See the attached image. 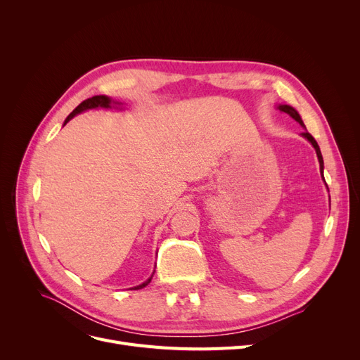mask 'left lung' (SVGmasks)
I'll list each match as a JSON object with an SVG mask.
<instances>
[{
    "instance_id": "1",
    "label": "left lung",
    "mask_w": 360,
    "mask_h": 360,
    "mask_svg": "<svg viewBox=\"0 0 360 360\" xmlns=\"http://www.w3.org/2000/svg\"><path fill=\"white\" fill-rule=\"evenodd\" d=\"M277 109H278L280 112H285V113H288V115H290L296 122H299L302 127L305 128L304 121H302L300 115H299L297 110H296L293 106H290V105H277ZM300 136L304 137V139H307V140L312 144V147L315 148V151H316V158H318V162H319V172H321V176H323V179H324V160H323V155H321V150H319L318 143L315 141V139H314V137L309 134V132L307 131V128H305V131H304V132H302Z\"/></svg>"
}]
</instances>
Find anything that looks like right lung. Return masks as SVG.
Wrapping results in <instances>:
<instances>
[{
  "label": "right lung",
  "instance_id": "1",
  "mask_svg": "<svg viewBox=\"0 0 360 360\" xmlns=\"http://www.w3.org/2000/svg\"><path fill=\"white\" fill-rule=\"evenodd\" d=\"M122 103L121 102H115V101H112L110 98H108V96H105V94H98V96H93V98H89V99H86V101H83L77 108H75L70 115L65 118V121H64V125L70 121V120H72L75 115H79V113H82V112H84V110H89V109H98V108H103V109H110L112 106L113 108H118V106H121ZM153 274H155V271H153ZM153 274H151L144 283H141V285H139V286H136V288H131V289H134V290H139V289H143V288H146L148 283L151 281V277H153Z\"/></svg>",
  "mask_w": 360,
  "mask_h": 360
}]
</instances>
